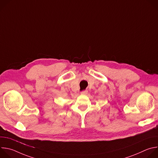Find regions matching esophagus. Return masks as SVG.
<instances>
[{"instance_id": "34e87169", "label": "esophagus", "mask_w": 158, "mask_h": 158, "mask_svg": "<svg viewBox=\"0 0 158 158\" xmlns=\"http://www.w3.org/2000/svg\"><path fill=\"white\" fill-rule=\"evenodd\" d=\"M87 93H88L87 90H84V91H82L81 92V94H87Z\"/></svg>"}]
</instances>
